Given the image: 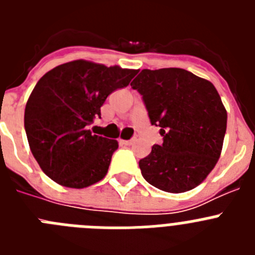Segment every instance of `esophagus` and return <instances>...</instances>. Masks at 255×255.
Masks as SVG:
<instances>
[{
    "label": "esophagus",
    "instance_id": "1",
    "mask_svg": "<svg viewBox=\"0 0 255 255\" xmlns=\"http://www.w3.org/2000/svg\"><path fill=\"white\" fill-rule=\"evenodd\" d=\"M134 141H135V139H130V140H123V139H120L121 145H131Z\"/></svg>",
    "mask_w": 255,
    "mask_h": 255
}]
</instances>
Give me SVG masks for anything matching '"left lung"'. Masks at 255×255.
I'll return each instance as SVG.
<instances>
[{"label":"left lung","instance_id":"1","mask_svg":"<svg viewBox=\"0 0 255 255\" xmlns=\"http://www.w3.org/2000/svg\"><path fill=\"white\" fill-rule=\"evenodd\" d=\"M130 85L163 136V143L139 161L143 177L168 193L194 189L213 170L224 144L227 112L217 89L177 67L144 69Z\"/></svg>","mask_w":255,"mask_h":255}]
</instances>
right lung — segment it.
I'll return each instance as SVG.
<instances>
[{
    "mask_svg": "<svg viewBox=\"0 0 255 255\" xmlns=\"http://www.w3.org/2000/svg\"><path fill=\"white\" fill-rule=\"evenodd\" d=\"M136 74L76 60L39 79L26 102L24 126L31 153L49 179L82 189L106 176L119 143L92 134L88 126L101 119L106 98Z\"/></svg>",
    "mask_w": 255,
    "mask_h": 255,
    "instance_id": "obj_1",
    "label": "right lung"
}]
</instances>
